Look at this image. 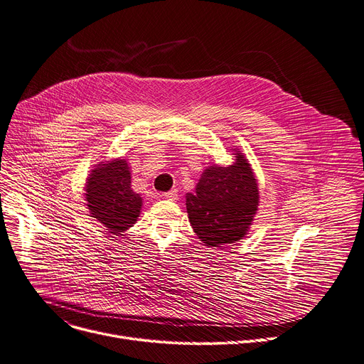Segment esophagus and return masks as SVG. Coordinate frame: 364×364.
<instances>
[{"label":"esophagus","instance_id":"1","mask_svg":"<svg viewBox=\"0 0 364 364\" xmlns=\"http://www.w3.org/2000/svg\"><path fill=\"white\" fill-rule=\"evenodd\" d=\"M162 196L165 197V199H168V200H177L178 191L174 188V190H170V191H167V193H164Z\"/></svg>","mask_w":364,"mask_h":364}]
</instances>
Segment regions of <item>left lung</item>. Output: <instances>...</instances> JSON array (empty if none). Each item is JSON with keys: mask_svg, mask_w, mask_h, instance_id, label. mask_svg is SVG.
I'll return each instance as SVG.
<instances>
[{"mask_svg": "<svg viewBox=\"0 0 364 364\" xmlns=\"http://www.w3.org/2000/svg\"><path fill=\"white\" fill-rule=\"evenodd\" d=\"M234 162L222 167H206L187 193L186 206L191 228L210 248H219L242 240L258 210V183L247 156L234 149Z\"/></svg>", "mask_w": 364, "mask_h": 364, "instance_id": "obj_1", "label": "left lung"}]
</instances>
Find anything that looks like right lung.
<instances>
[{"label": "right lung", "mask_w": 364, "mask_h": 364, "mask_svg": "<svg viewBox=\"0 0 364 364\" xmlns=\"http://www.w3.org/2000/svg\"><path fill=\"white\" fill-rule=\"evenodd\" d=\"M84 191L90 216L109 234L122 235L136 223L144 203L132 190L130 167L124 158L98 162L87 177Z\"/></svg>", "instance_id": "1"}]
</instances>
